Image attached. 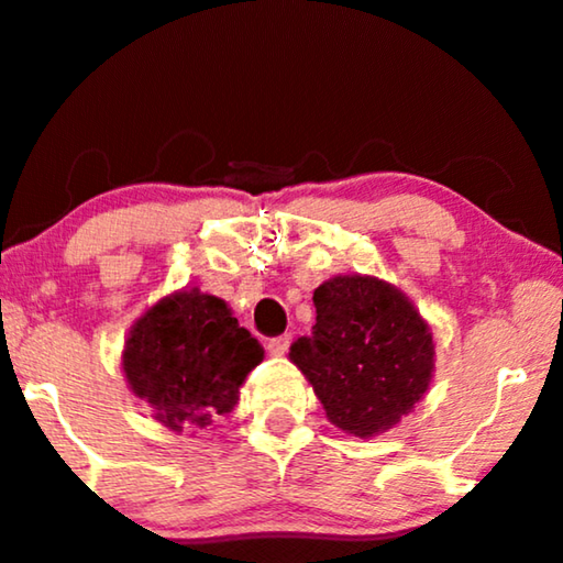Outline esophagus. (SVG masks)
I'll use <instances>...</instances> for the list:
<instances>
[{"label": "esophagus", "mask_w": 563, "mask_h": 563, "mask_svg": "<svg viewBox=\"0 0 563 563\" xmlns=\"http://www.w3.org/2000/svg\"><path fill=\"white\" fill-rule=\"evenodd\" d=\"M290 349V335H277V338H269L267 341V354L269 356H286Z\"/></svg>", "instance_id": "34e87169"}]
</instances>
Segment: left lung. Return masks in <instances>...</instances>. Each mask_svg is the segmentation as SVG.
Segmentation results:
<instances>
[{
	"label": "left lung",
	"mask_w": 563,
	"mask_h": 563,
	"mask_svg": "<svg viewBox=\"0 0 563 563\" xmlns=\"http://www.w3.org/2000/svg\"><path fill=\"white\" fill-rule=\"evenodd\" d=\"M311 335L290 346L324 415L354 438L401 422L435 372L430 324L396 286L369 275H335L314 290Z\"/></svg>",
	"instance_id": "obj_1"
}]
</instances>
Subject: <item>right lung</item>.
Listing matches in <instances>:
<instances>
[{"instance_id":"obj_1","label":"right lung","mask_w":563,"mask_h":563,"mask_svg":"<svg viewBox=\"0 0 563 563\" xmlns=\"http://www.w3.org/2000/svg\"><path fill=\"white\" fill-rule=\"evenodd\" d=\"M262 356L260 341L241 328L225 301L191 288L165 296L135 320L123 372L152 417L183 432L230 415Z\"/></svg>"}]
</instances>
